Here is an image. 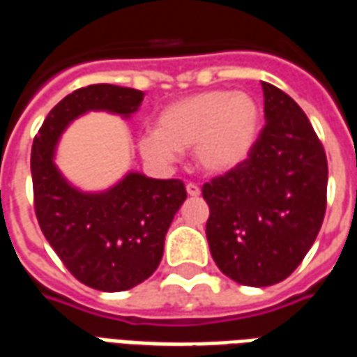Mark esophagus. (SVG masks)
Listing matches in <instances>:
<instances>
[{
	"mask_svg": "<svg viewBox=\"0 0 357 357\" xmlns=\"http://www.w3.org/2000/svg\"><path fill=\"white\" fill-rule=\"evenodd\" d=\"M185 189L189 197H199V195H201V187L197 185V183H187Z\"/></svg>",
	"mask_w": 357,
	"mask_h": 357,
	"instance_id": "1",
	"label": "esophagus"
}]
</instances>
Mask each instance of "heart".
Segmentation results:
<instances>
[{"label": "heart", "mask_w": 357, "mask_h": 357, "mask_svg": "<svg viewBox=\"0 0 357 357\" xmlns=\"http://www.w3.org/2000/svg\"><path fill=\"white\" fill-rule=\"evenodd\" d=\"M262 112L252 95L212 89L172 102L156 118L153 132L139 137V153L155 166H170L193 149L195 162L222 176L247 162L260 133Z\"/></svg>", "instance_id": "obj_1"}]
</instances>
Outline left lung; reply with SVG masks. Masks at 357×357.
<instances>
[{"label": "left lung", "mask_w": 357, "mask_h": 357, "mask_svg": "<svg viewBox=\"0 0 357 357\" xmlns=\"http://www.w3.org/2000/svg\"><path fill=\"white\" fill-rule=\"evenodd\" d=\"M266 126L247 162L202 185L212 258L248 287L291 275L314 245L327 206V156L296 102L262 82Z\"/></svg>", "instance_id": "1"}]
</instances>
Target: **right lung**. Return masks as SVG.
<instances>
[{
  "mask_svg": "<svg viewBox=\"0 0 357 357\" xmlns=\"http://www.w3.org/2000/svg\"><path fill=\"white\" fill-rule=\"evenodd\" d=\"M143 91L95 84L57 102L34 137L30 170L34 210L45 239L80 283L107 292L128 291L155 273L164 237L187 199L181 179H153L130 172L101 193L73 187L55 166L59 137L88 110L132 116Z\"/></svg>",
  "mask_w": 357,
  "mask_h": 357,
  "instance_id": "1",
  "label": "right lung"
}]
</instances>
